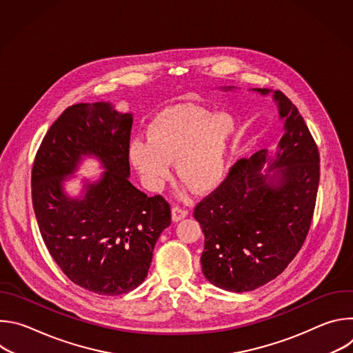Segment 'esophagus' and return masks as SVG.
Returning <instances> with one entry per match:
<instances>
[{
  "label": "esophagus",
  "mask_w": 353,
  "mask_h": 353,
  "mask_svg": "<svg viewBox=\"0 0 353 353\" xmlns=\"http://www.w3.org/2000/svg\"><path fill=\"white\" fill-rule=\"evenodd\" d=\"M187 214L188 212L185 210L180 208V207H173L172 208V219H173V222H179V221L184 219L187 216Z\"/></svg>",
  "instance_id": "34e87169"
}]
</instances>
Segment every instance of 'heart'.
I'll return each instance as SVG.
<instances>
[{"instance_id":"1","label":"heart","mask_w":353,"mask_h":353,"mask_svg":"<svg viewBox=\"0 0 353 353\" xmlns=\"http://www.w3.org/2000/svg\"><path fill=\"white\" fill-rule=\"evenodd\" d=\"M239 131L232 113L177 105L150 123L148 139L130 143V161L155 191L170 179L172 162L177 161L179 179L196 192H208L226 177Z\"/></svg>"}]
</instances>
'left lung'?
Wrapping results in <instances>:
<instances>
[{"instance_id": "8db88e82", "label": "left lung", "mask_w": 353, "mask_h": 353, "mask_svg": "<svg viewBox=\"0 0 353 353\" xmlns=\"http://www.w3.org/2000/svg\"><path fill=\"white\" fill-rule=\"evenodd\" d=\"M251 90L272 93L282 123L276 150L237 162L194 210L205 236L204 276L236 293L268 283L293 260L307 236L320 181L319 149L297 108L279 90Z\"/></svg>"}]
</instances>
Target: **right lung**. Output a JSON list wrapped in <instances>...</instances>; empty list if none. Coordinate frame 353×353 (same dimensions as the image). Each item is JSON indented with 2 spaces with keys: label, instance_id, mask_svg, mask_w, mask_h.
Segmentation results:
<instances>
[{
  "label": "right lung",
  "instance_id": "add662e5",
  "mask_svg": "<svg viewBox=\"0 0 353 353\" xmlns=\"http://www.w3.org/2000/svg\"><path fill=\"white\" fill-rule=\"evenodd\" d=\"M132 120L110 102L70 106L47 131L33 163L32 201L44 244L74 283L97 294L138 288L172 222L163 196H148L130 181ZM86 157L104 172L71 196L65 181Z\"/></svg>",
  "mask_w": 353,
  "mask_h": 353
}]
</instances>
